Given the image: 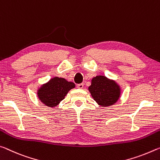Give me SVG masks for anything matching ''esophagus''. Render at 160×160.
Returning a JSON list of instances; mask_svg holds the SVG:
<instances>
[{
	"instance_id": "34e87169",
	"label": "esophagus",
	"mask_w": 160,
	"mask_h": 160,
	"mask_svg": "<svg viewBox=\"0 0 160 160\" xmlns=\"http://www.w3.org/2000/svg\"><path fill=\"white\" fill-rule=\"evenodd\" d=\"M77 88H80V89H82V88H83V83H79V84H78Z\"/></svg>"
}]
</instances>
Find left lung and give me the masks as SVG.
<instances>
[{"mask_svg":"<svg viewBox=\"0 0 160 160\" xmlns=\"http://www.w3.org/2000/svg\"><path fill=\"white\" fill-rule=\"evenodd\" d=\"M88 91L93 100L102 107L116 103L120 95V86L116 82L104 76H96L93 78Z\"/></svg>","mask_w":160,"mask_h":160,"instance_id":"left-lung-1","label":"left lung"}]
</instances>
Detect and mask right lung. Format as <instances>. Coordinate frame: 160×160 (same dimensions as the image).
Returning <instances> with one entry per match:
<instances>
[{
    "label": "right lung",
    "mask_w": 160,
    "mask_h": 160,
    "mask_svg": "<svg viewBox=\"0 0 160 160\" xmlns=\"http://www.w3.org/2000/svg\"><path fill=\"white\" fill-rule=\"evenodd\" d=\"M74 87L75 84L73 82L55 77L39 88L38 96L42 103L53 108L64 100L67 93Z\"/></svg>",
    "instance_id": "right-lung-1"
}]
</instances>
